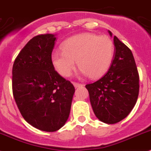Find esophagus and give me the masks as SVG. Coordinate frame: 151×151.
Here are the masks:
<instances>
[{
  "instance_id": "1",
  "label": "esophagus",
  "mask_w": 151,
  "mask_h": 151,
  "mask_svg": "<svg viewBox=\"0 0 151 151\" xmlns=\"http://www.w3.org/2000/svg\"><path fill=\"white\" fill-rule=\"evenodd\" d=\"M73 86L76 87V88H78V87H82L83 85L81 84V83H77V82H73Z\"/></svg>"
}]
</instances>
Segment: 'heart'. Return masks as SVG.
I'll return each instance as SVG.
<instances>
[{
  "label": "heart",
  "mask_w": 151,
  "mask_h": 151,
  "mask_svg": "<svg viewBox=\"0 0 151 151\" xmlns=\"http://www.w3.org/2000/svg\"><path fill=\"white\" fill-rule=\"evenodd\" d=\"M114 52V43L109 37L82 33L64 41L63 50L52 52L51 61L58 73L66 77L75 69L77 60L82 74L96 78L109 70Z\"/></svg>",
  "instance_id": "b5f03b06"
}]
</instances>
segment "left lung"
<instances>
[{"label": "left lung", "instance_id": "left-lung-1", "mask_svg": "<svg viewBox=\"0 0 151 151\" xmlns=\"http://www.w3.org/2000/svg\"><path fill=\"white\" fill-rule=\"evenodd\" d=\"M114 43V58L108 73L86 86L95 116L106 124L118 123L129 114L137 102L140 87L131 50L115 36Z\"/></svg>", "mask_w": 151, "mask_h": 151}]
</instances>
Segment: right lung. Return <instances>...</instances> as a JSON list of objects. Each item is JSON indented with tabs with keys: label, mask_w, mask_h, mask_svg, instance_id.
Returning a JSON list of instances; mask_svg holds the SVG:
<instances>
[{
	"label": "right lung",
	"mask_w": 151,
	"mask_h": 151,
	"mask_svg": "<svg viewBox=\"0 0 151 151\" xmlns=\"http://www.w3.org/2000/svg\"><path fill=\"white\" fill-rule=\"evenodd\" d=\"M56 37L42 34L32 38L14 60L12 90L23 118L46 132L61 128L70 113L75 88L55 70L51 55Z\"/></svg>",
	"instance_id": "1"
}]
</instances>
